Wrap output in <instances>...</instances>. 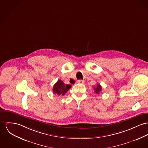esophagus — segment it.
Returning <instances> with one entry per match:
<instances>
[{
	"label": "esophagus",
	"instance_id": "1",
	"mask_svg": "<svg viewBox=\"0 0 148 148\" xmlns=\"http://www.w3.org/2000/svg\"><path fill=\"white\" fill-rule=\"evenodd\" d=\"M77 82L79 83V84H84V81L82 80V79H79V80L77 81Z\"/></svg>",
	"mask_w": 148,
	"mask_h": 148
}]
</instances>
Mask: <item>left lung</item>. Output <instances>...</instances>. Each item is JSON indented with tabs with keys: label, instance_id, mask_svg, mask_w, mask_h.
<instances>
[{
	"label": "left lung",
	"instance_id": "1",
	"mask_svg": "<svg viewBox=\"0 0 148 148\" xmlns=\"http://www.w3.org/2000/svg\"><path fill=\"white\" fill-rule=\"evenodd\" d=\"M101 89H102V88H101V86H100V84H98V85H97V86L94 88V91H95V92L96 94H99V92L101 91Z\"/></svg>",
	"mask_w": 148,
	"mask_h": 148
}]
</instances>
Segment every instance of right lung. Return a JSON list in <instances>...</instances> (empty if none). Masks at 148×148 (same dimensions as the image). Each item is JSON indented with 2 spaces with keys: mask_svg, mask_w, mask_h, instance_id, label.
<instances>
[{
  "mask_svg": "<svg viewBox=\"0 0 148 148\" xmlns=\"http://www.w3.org/2000/svg\"><path fill=\"white\" fill-rule=\"evenodd\" d=\"M71 88V85H66L62 80L58 79L53 86V92L54 94L59 96L60 95H64Z\"/></svg>",
  "mask_w": 148,
  "mask_h": 148,
  "instance_id": "right-lung-1",
  "label": "right lung"
}]
</instances>
